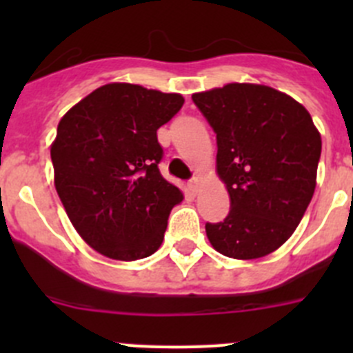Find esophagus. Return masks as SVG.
<instances>
[{
  "instance_id": "esophagus-1",
  "label": "esophagus",
  "mask_w": 353,
  "mask_h": 353,
  "mask_svg": "<svg viewBox=\"0 0 353 353\" xmlns=\"http://www.w3.org/2000/svg\"><path fill=\"white\" fill-rule=\"evenodd\" d=\"M188 188H190L191 193L198 194V191H199V179H198V177H193V179L188 183Z\"/></svg>"
}]
</instances>
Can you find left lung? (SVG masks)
Returning <instances> with one entry per match:
<instances>
[{
    "mask_svg": "<svg viewBox=\"0 0 353 353\" xmlns=\"http://www.w3.org/2000/svg\"><path fill=\"white\" fill-rule=\"evenodd\" d=\"M216 134V170L230 194V212L206 223L213 248L234 259L279 249L311 203L321 137L311 114L266 85L229 83L193 94Z\"/></svg>",
    "mask_w": 353,
    "mask_h": 353,
    "instance_id": "8db88e82",
    "label": "left lung"
}]
</instances>
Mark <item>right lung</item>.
<instances>
[{
  "mask_svg": "<svg viewBox=\"0 0 353 353\" xmlns=\"http://www.w3.org/2000/svg\"><path fill=\"white\" fill-rule=\"evenodd\" d=\"M183 104L179 94L109 83L59 121L51 147L56 191L81 239L101 254L134 261L162 244L183 193L160 174L157 130Z\"/></svg>",
  "mask_w": 353,
  "mask_h": 353,
  "instance_id": "1",
  "label": "right lung"
}]
</instances>
